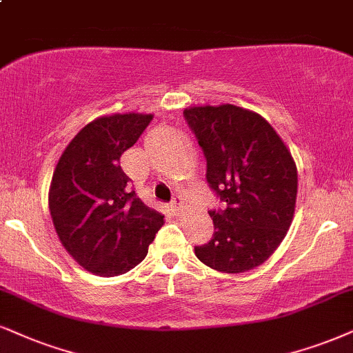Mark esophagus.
Here are the masks:
<instances>
[{"mask_svg": "<svg viewBox=\"0 0 353 353\" xmlns=\"http://www.w3.org/2000/svg\"><path fill=\"white\" fill-rule=\"evenodd\" d=\"M170 206L173 208V211L176 212V214H181V211H183V201H181L180 196H175L172 199V203H170Z\"/></svg>", "mask_w": 353, "mask_h": 353, "instance_id": "1", "label": "esophagus"}]
</instances>
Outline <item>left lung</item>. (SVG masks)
I'll return each instance as SVG.
<instances>
[{"instance_id":"8db88e82","label":"left lung","mask_w":353,"mask_h":353,"mask_svg":"<svg viewBox=\"0 0 353 353\" xmlns=\"http://www.w3.org/2000/svg\"><path fill=\"white\" fill-rule=\"evenodd\" d=\"M183 116L206 157V181L224 210H211L212 239L194 247L204 265L242 273L263 263L290 229L298 172L275 129L234 104L191 106Z\"/></svg>"}]
</instances>
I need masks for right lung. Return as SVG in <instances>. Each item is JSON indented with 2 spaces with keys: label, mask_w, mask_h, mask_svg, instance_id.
Instances as JSON below:
<instances>
[{
  "label": "right lung",
  "mask_w": 353,
  "mask_h": 353,
  "mask_svg": "<svg viewBox=\"0 0 353 353\" xmlns=\"http://www.w3.org/2000/svg\"><path fill=\"white\" fill-rule=\"evenodd\" d=\"M152 117H98L72 139L55 167L52 223L65 250L94 275H123L141 263L163 225V216L129 188L130 178L119 163Z\"/></svg>",
  "instance_id": "right-lung-1"
}]
</instances>
